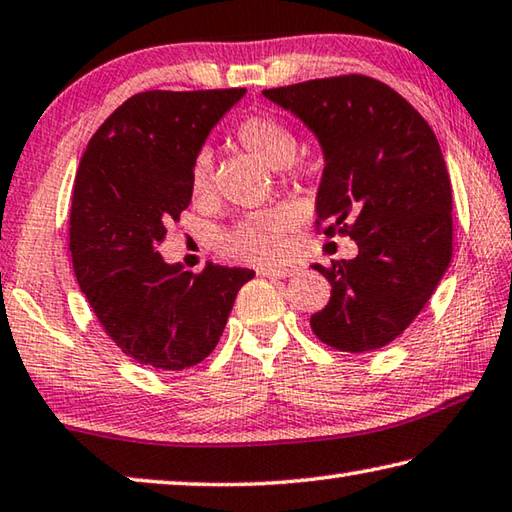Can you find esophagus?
Instances as JSON below:
<instances>
[{"label": "esophagus", "mask_w": 512, "mask_h": 512, "mask_svg": "<svg viewBox=\"0 0 512 512\" xmlns=\"http://www.w3.org/2000/svg\"><path fill=\"white\" fill-rule=\"evenodd\" d=\"M262 277H268V280H282V277H288L295 273L293 266H264L257 271Z\"/></svg>", "instance_id": "1"}]
</instances>
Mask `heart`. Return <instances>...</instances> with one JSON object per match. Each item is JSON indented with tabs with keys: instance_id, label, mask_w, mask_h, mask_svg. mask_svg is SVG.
I'll return each mask as SVG.
<instances>
[{
	"instance_id": "b5f03b06",
	"label": "heart",
	"mask_w": 512,
	"mask_h": 512,
	"mask_svg": "<svg viewBox=\"0 0 512 512\" xmlns=\"http://www.w3.org/2000/svg\"><path fill=\"white\" fill-rule=\"evenodd\" d=\"M235 134L248 152L257 154L271 167H280L286 179L300 174V165L293 159L297 152V136L284 120L268 114L246 116L239 120ZM190 192L194 201H206L215 192V167H212V154L208 150H199L192 156ZM286 232L288 217L284 212H255L221 232L219 248L226 255L244 259V262L275 264L286 250Z\"/></svg>"
}]
</instances>
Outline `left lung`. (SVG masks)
Instances as JSON below:
<instances>
[{
	"label": "left lung",
	"mask_w": 512,
	"mask_h": 512,
	"mask_svg": "<svg viewBox=\"0 0 512 512\" xmlns=\"http://www.w3.org/2000/svg\"><path fill=\"white\" fill-rule=\"evenodd\" d=\"M320 138L315 232L351 237L358 255L313 264L331 284L311 315L324 345L374 351L410 327L452 257V185L427 120L398 91L349 73L264 89Z\"/></svg>",
	"instance_id": "8db88e82"
}]
</instances>
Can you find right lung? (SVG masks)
Segmentation results:
<instances>
[{
	"instance_id": "add662e5",
	"label": "right lung",
	"mask_w": 512,
	"mask_h": 512,
	"mask_svg": "<svg viewBox=\"0 0 512 512\" xmlns=\"http://www.w3.org/2000/svg\"><path fill=\"white\" fill-rule=\"evenodd\" d=\"M246 89L141 91L91 138L73 181V273L114 345L156 371L208 358L248 268L165 264L159 244L190 206V163Z\"/></svg>"
}]
</instances>
